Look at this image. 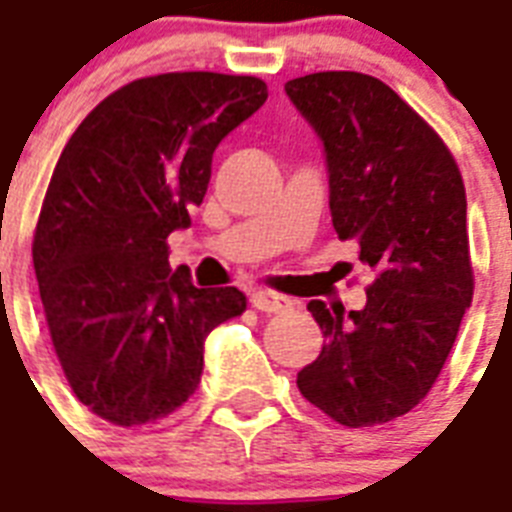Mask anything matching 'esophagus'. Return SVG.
<instances>
[{"label": "esophagus", "instance_id": "1", "mask_svg": "<svg viewBox=\"0 0 512 512\" xmlns=\"http://www.w3.org/2000/svg\"><path fill=\"white\" fill-rule=\"evenodd\" d=\"M251 304H253V310H259V312L291 310V299H285V296L272 291H256L251 296Z\"/></svg>", "mask_w": 512, "mask_h": 512}]
</instances>
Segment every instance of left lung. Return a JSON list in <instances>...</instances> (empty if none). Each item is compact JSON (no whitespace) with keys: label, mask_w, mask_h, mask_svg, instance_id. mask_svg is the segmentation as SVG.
Returning <instances> with one entry per match:
<instances>
[{"label":"left lung","mask_w":512,"mask_h":512,"mask_svg":"<svg viewBox=\"0 0 512 512\" xmlns=\"http://www.w3.org/2000/svg\"><path fill=\"white\" fill-rule=\"evenodd\" d=\"M285 95L323 144L336 235L376 272L363 310L307 304L326 342L296 384L339 425H382L430 392L473 301L465 184L382 79L318 71L285 82Z\"/></svg>","instance_id":"left-lung-1"}]
</instances>
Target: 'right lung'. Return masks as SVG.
<instances>
[{"instance_id": "right-lung-1", "label": "right lung", "mask_w": 512, "mask_h": 512, "mask_svg": "<svg viewBox=\"0 0 512 512\" xmlns=\"http://www.w3.org/2000/svg\"><path fill=\"white\" fill-rule=\"evenodd\" d=\"M267 101L256 77L176 71L104 98L63 146L34 269L55 355L93 414L136 427L173 414L202 376L205 339L245 310L237 288H197L168 264L192 224L216 146Z\"/></svg>"}]
</instances>
